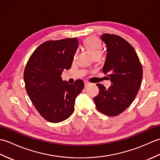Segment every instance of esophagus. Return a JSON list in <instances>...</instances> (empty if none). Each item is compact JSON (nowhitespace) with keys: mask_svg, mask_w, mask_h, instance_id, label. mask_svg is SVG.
<instances>
[{"mask_svg":"<svg viewBox=\"0 0 160 160\" xmlns=\"http://www.w3.org/2000/svg\"><path fill=\"white\" fill-rule=\"evenodd\" d=\"M84 87H85V88L87 87L91 84L89 82H88L87 80H84Z\"/></svg>","mask_w":160,"mask_h":160,"instance_id":"34e87169","label":"esophagus"}]
</instances>
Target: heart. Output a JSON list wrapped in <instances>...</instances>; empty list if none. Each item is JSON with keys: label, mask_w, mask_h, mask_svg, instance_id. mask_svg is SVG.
<instances>
[{"label": "heart", "mask_w": 160, "mask_h": 160, "mask_svg": "<svg viewBox=\"0 0 160 160\" xmlns=\"http://www.w3.org/2000/svg\"><path fill=\"white\" fill-rule=\"evenodd\" d=\"M84 45L87 47V49L89 51L93 57L96 55H102V46L100 42V40L96 37H89L88 38L85 42Z\"/></svg>", "instance_id": "b5f03b06"}]
</instances>
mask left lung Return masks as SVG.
<instances>
[{"instance_id":"obj_1","label":"left lung","mask_w":160,"mask_h":160,"mask_svg":"<svg viewBox=\"0 0 160 160\" xmlns=\"http://www.w3.org/2000/svg\"><path fill=\"white\" fill-rule=\"evenodd\" d=\"M101 40L107 45L102 71L110 78L111 87L97 84L99 93L93 98L97 109L108 116L122 113L135 100L140 89L143 71L136 52L122 37L104 33Z\"/></svg>"}]
</instances>
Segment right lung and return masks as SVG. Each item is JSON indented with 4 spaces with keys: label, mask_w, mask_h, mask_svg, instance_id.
<instances>
[{
    "label": "right lung",
    "mask_w": 160,
    "mask_h": 160,
    "mask_svg": "<svg viewBox=\"0 0 160 160\" xmlns=\"http://www.w3.org/2000/svg\"><path fill=\"white\" fill-rule=\"evenodd\" d=\"M78 45L77 38L47 41L33 52L26 64L27 93L38 113L50 122L69 118L76 98L84 89L82 80L69 84L61 78L63 70L71 68Z\"/></svg>",
    "instance_id": "add662e5"
}]
</instances>
